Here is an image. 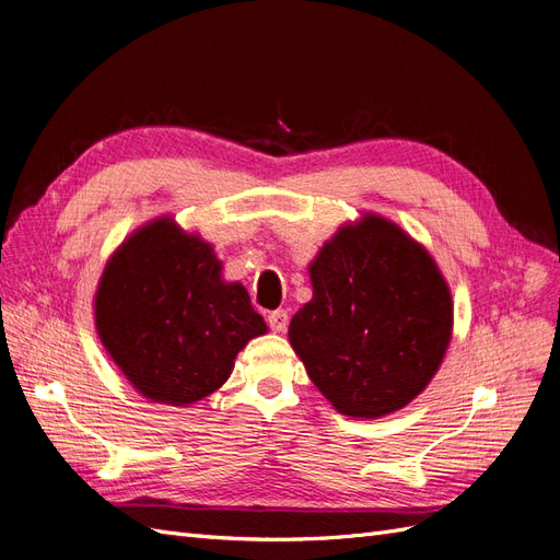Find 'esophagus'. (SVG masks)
I'll return each mask as SVG.
<instances>
[{"label": "esophagus", "instance_id": "34e87169", "mask_svg": "<svg viewBox=\"0 0 560 560\" xmlns=\"http://www.w3.org/2000/svg\"><path fill=\"white\" fill-rule=\"evenodd\" d=\"M268 327L273 331H287V325H290V315H287V311H273L268 313Z\"/></svg>", "mask_w": 560, "mask_h": 560}]
</instances>
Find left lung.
<instances>
[{
    "mask_svg": "<svg viewBox=\"0 0 560 560\" xmlns=\"http://www.w3.org/2000/svg\"><path fill=\"white\" fill-rule=\"evenodd\" d=\"M313 299L290 322V343L334 409L381 418L416 399L453 331L448 284L428 249L397 224L364 214L308 266Z\"/></svg>",
    "mask_w": 560,
    "mask_h": 560,
    "instance_id": "left-lung-1",
    "label": "left lung"
}]
</instances>
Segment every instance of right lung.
<instances>
[{
	"instance_id": "add662e5",
	"label": "right lung",
	"mask_w": 560,
	"mask_h": 560,
	"mask_svg": "<svg viewBox=\"0 0 560 560\" xmlns=\"http://www.w3.org/2000/svg\"><path fill=\"white\" fill-rule=\"evenodd\" d=\"M95 329L142 397L189 406L226 383L235 354L266 334V322L241 282L222 280L212 245L161 217L109 257Z\"/></svg>"
}]
</instances>
